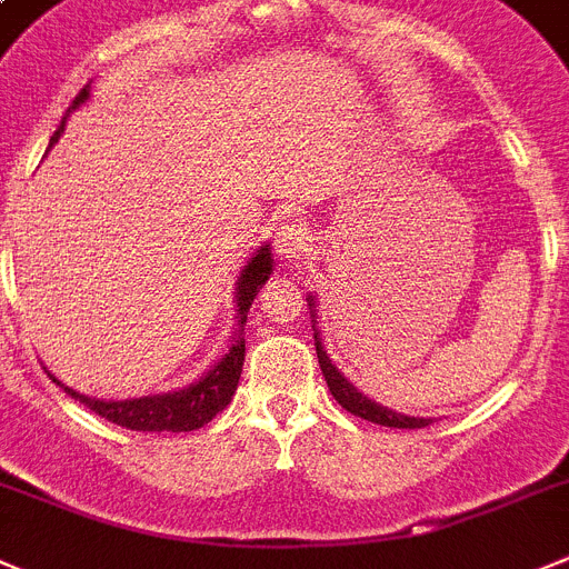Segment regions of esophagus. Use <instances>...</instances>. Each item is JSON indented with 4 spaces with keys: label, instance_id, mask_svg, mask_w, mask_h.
<instances>
[{
    "label": "esophagus",
    "instance_id": "esophagus-1",
    "mask_svg": "<svg viewBox=\"0 0 569 569\" xmlns=\"http://www.w3.org/2000/svg\"><path fill=\"white\" fill-rule=\"evenodd\" d=\"M310 250V231L301 222H288L276 233V253L288 264L301 262Z\"/></svg>",
    "mask_w": 569,
    "mask_h": 569
}]
</instances>
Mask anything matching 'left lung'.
Masks as SVG:
<instances>
[{"label": "left lung", "instance_id": "left-lung-1", "mask_svg": "<svg viewBox=\"0 0 569 569\" xmlns=\"http://www.w3.org/2000/svg\"><path fill=\"white\" fill-rule=\"evenodd\" d=\"M307 305H310L312 321H316V310H312V307H316V299L310 296V299H307ZM312 330H316V325H312ZM312 338H316V356H319V367H321V372H325L327 387H330L332 398H336L338 403L349 411V415L363 417V420H372V423H378V426H389V429H423V426L431 423V417L400 415V411L387 409V406L375 403V400H369L367 395L358 392V389L352 387V383H349L341 372H338L336 363L330 361L325 343H321V332L316 330L312 332Z\"/></svg>", "mask_w": 569, "mask_h": 569}]
</instances>
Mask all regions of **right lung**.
<instances>
[{"mask_svg":"<svg viewBox=\"0 0 569 569\" xmlns=\"http://www.w3.org/2000/svg\"><path fill=\"white\" fill-rule=\"evenodd\" d=\"M90 98V83L83 87L76 96L72 107L67 109L64 121L56 129V134L50 138V146L59 143L61 132L67 127V118H70L72 109L81 107L83 101ZM273 273V257H270V244L262 248L248 259V264L242 268L237 279V336L233 343L228 347L226 356L213 363L200 380H194L191 387L177 389V392L166 395H143V398H129V400H101V398H87V395L76 392V389L64 387L56 375L53 383H59L67 395L83 403L90 411L101 415L109 423H118L123 429L132 431H194L200 426L211 423L213 417L220 415L228 403H231L233 392H237L239 375H242V361H244V321H248V310L257 299L259 288Z\"/></svg>","mask_w":569,"mask_h":569,"instance_id":"1","label":"right lung"}]
</instances>
